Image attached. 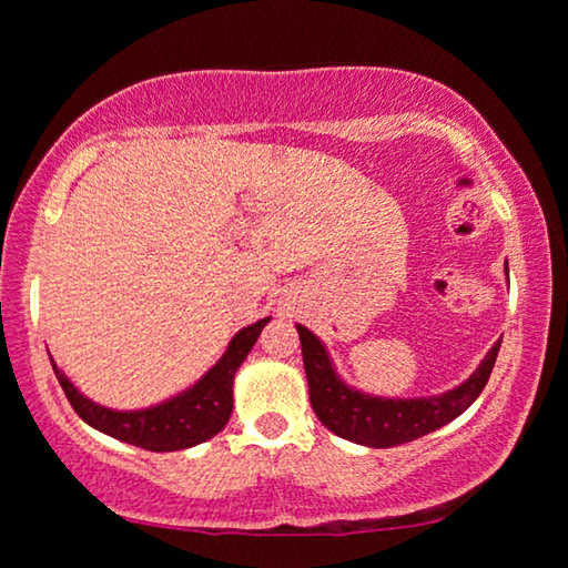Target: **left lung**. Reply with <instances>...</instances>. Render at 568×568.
Returning a JSON list of instances; mask_svg holds the SVG:
<instances>
[{
	"label": "left lung",
	"mask_w": 568,
	"mask_h": 568,
	"mask_svg": "<svg viewBox=\"0 0 568 568\" xmlns=\"http://www.w3.org/2000/svg\"><path fill=\"white\" fill-rule=\"evenodd\" d=\"M297 333L315 416L338 437L379 449L414 442L460 416L486 387L501 346V341H496L478 369L453 390L429 398H377L354 390L338 377L328 352L313 331L297 325Z\"/></svg>",
	"instance_id": "left-lung-1"
}]
</instances>
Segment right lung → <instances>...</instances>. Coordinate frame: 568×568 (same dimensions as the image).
Wrapping results in <instances>:
<instances>
[{
  "label": "right lung",
  "mask_w": 568,
  "mask_h": 568,
  "mask_svg": "<svg viewBox=\"0 0 568 568\" xmlns=\"http://www.w3.org/2000/svg\"><path fill=\"white\" fill-rule=\"evenodd\" d=\"M268 317L247 325L237 331L235 338L230 341L227 352L222 359L191 385L189 390L178 393L175 398L158 406L142 410H113L98 406L95 400L84 398L77 387L69 383L64 372L53 364L61 390L72 403L77 416L92 429L108 434V437L126 442V445L150 449V453H175V449H189L201 442L212 439L214 434L224 429L232 414V383H235V372L245 362L255 341H258L263 325Z\"/></svg>",
  "instance_id": "1"
}]
</instances>
